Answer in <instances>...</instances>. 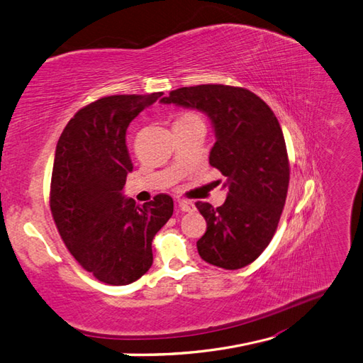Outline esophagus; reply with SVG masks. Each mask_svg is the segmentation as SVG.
<instances>
[{
	"label": "esophagus",
	"mask_w": 363,
	"mask_h": 363,
	"mask_svg": "<svg viewBox=\"0 0 363 363\" xmlns=\"http://www.w3.org/2000/svg\"><path fill=\"white\" fill-rule=\"evenodd\" d=\"M176 206H178L179 210H182V211H193L194 210L193 202L187 201V199H178L176 201Z\"/></svg>",
	"instance_id": "obj_1"
}]
</instances>
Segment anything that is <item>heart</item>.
Wrapping results in <instances>:
<instances>
[{"label":"heart","mask_w":363,"mask_h":363,"mask_svg":"<svg viewBox=\"0 0 363 363\" xmlns=\"http://www.w3.org/2000/svg\"><path fill=\"white\" fill-rule=\"evenodd\" d=\"M185 121H202L201 116L198 113H193V111H185V113H182L178 121L176 123H185Z\"/></svg>","instance_id":"heart-1"}]
</instances>
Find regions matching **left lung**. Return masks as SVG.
<instances>
[{"label":"left lung","mask_w":363,"mask_h":363,"mask_svg":"<svg viewBox=\"0 0 363 363\" xmlns=\"http://www.w3.org/2000/svg\"><path fill=\"white\" fill-rule=\"evenodd\" d=\"M164 104L198 108L215 127L210 165L225 176L220 207L196 202L207 231L196 242L203 261L238 270L270 244L285 206L290 161L281 124L265 102L242 87L202 84L181 87Z\"/></svg>","instance_id":"1"}]
</instances>
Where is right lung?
Wrapping results in <instances>:
<instances>
[{
    "mask_svg": "<svg viewBox=\"0 0 363 363\" xmlns=\"http://www.w3.org/2000/svg\"><path fill=\"white\" fill-rule=\"evenodd\" d=\"M161 96L156 91L90 102L69 121L57 144L50 182L53 220L78 264L108 285H128L148 272L153 238L173 215L169 194L138 206L121 193L133 169L127 127Z\"/></svg>",
    "mask_w": 363,
    "mask_h": 363,
    "instance_id": "right-lung-1",
    "label": "right lung"
}]
</instances>
